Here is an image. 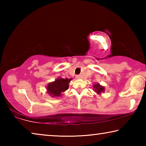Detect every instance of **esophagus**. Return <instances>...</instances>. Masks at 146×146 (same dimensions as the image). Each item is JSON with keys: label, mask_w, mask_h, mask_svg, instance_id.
I'll use <instances>...</instances> for the list:
<instances>
[{"label": "esophagus", "mask_w": 146, "mask_h": 146, "mask_svg": "<svg viewBox=\"0 0 146 146\" xmlns=\"http://www.w3.org/2000/svg\"><path fill=\"white\" fill-rule=\"evenodd\" d=\"M76 78H77V79H78V78H80V75H76Z\"/></svg>", "instance_id": "esophagus-1"}]
</instances>
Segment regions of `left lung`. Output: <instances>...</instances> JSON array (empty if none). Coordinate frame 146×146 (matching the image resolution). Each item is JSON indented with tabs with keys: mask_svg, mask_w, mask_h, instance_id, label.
<instances>
[{
	"mask_svg": "<svg viewBox=\"0 0 146 146\" xmlns=\"http://www.w3.org/2000/svg\"><path fill=\"white\" fill-rule=\"evenodd\" d=\"M93 88H94V89H95L94 91H95L97 94H98V95H100L101 93H103L105 90L104 87L100 86L99 84H96L93 86Z\"/></svg>",
	"mask_w": 146,
	"mask_h": 146,
	"instance_id": "8db88e82",
	"label": "left lung"
}]
</instances>
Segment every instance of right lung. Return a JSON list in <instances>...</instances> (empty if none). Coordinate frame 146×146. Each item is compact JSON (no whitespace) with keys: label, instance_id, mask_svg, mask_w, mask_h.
I'll return each instance as SVG.
<instances>
[{"label":"right lung","instance_id":"add662e5","mask_svg":"<svg viewBox=\"0 0 146 146\" xmlns=\"http://www.w3.org/2000/svg\"><path fill=\"white\" fill-rule=\"evenodd\" d=\"M71 78H58L54 81V82L49 83L48 84L46 90L48 93L52 97H56L61 96L62 93L68 90L69 88Z\"/></svg>","mask_w":146,"mask_h":146}]
</instances>
